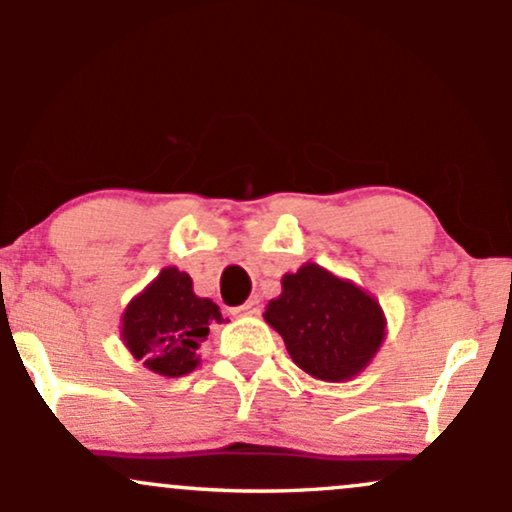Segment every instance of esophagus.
Wrapping results in <instances>:
<instances>
[{"label": "esophagus", "instance_id": "esophagus-1", "mask_svg": "<svg viewBox=\"0 0 512 512\" xmlns=\"http://www.w3.org/2000/svg\"><path fill=\"white\" fill-rule=\"evenodd\" d=\"M236 315H260L262 313V303L257 301V298H250V301H245L240 308L233 310Z\"/></svg>", "mask_w": 512, "mask_h": 512}]
</instances>
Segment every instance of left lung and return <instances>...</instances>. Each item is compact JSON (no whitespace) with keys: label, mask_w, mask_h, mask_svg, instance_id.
Masks as SVG:
<instances>
[{"label":"left lung","mask_w":512,"mask_h":512,"mask_svg":"<svg viewBox=\"0 0 512 512\" xmlns=\"http://www.w3.org/2000/svg\"><path fill=\"white\" fill-rule=\"evenodd\" d=\"M281 284L284 291L267 305L264 320L284 337L296 366L332 383L361 373L385 337L380 305L317 264L286 274Z\"/></svg>","instance_id":"1"}]
</instances>
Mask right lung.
<instances>
[{
	"label": "right lung",
	"instance_id": "1",
	"mask_svg": "<svg viewBox=\"0 0 512 512\" xmlns=\"http://www.w3.org/2000/svg\"><path fill=\"white\" fill-rule=\"evenodd\" d=\"M214 322H223L219 305L195 296L190 276L168 267L127 305L122 339L146 368L178 378L197 368V349Z\"/></svg>",
	"mask_w": 512,
	"mask_h": 512
}]
</instances>
